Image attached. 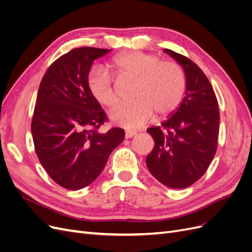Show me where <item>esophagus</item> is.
I'll return each mask as SVG.
<instances>
[{
	"label": "esophagus",
	"mask_w": 252,
	"mask_h": 252,
	"mask_svg": "<svg viewBox=\"0 0 252 252\" xmlns=\"http://www.w3.org/2000/svg\"><path fill=\"white\" fill-rule=\"evenodd\" d=\"M134 135H136V131L127 130V131L125 132V138H126V139H131V138H133Z\"/></svg>",
	"instance_id": "obj_1"
}]
</instances>
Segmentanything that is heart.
Segmentation results:
<instances>
[{
    "label": "heart",
    "mask_w": 252,
    "mask_h": 252,
    "mask_svg": "<svg viewBox=\"0 0 252 252\" xmlns=\"http://www.w3.org/2000/svg\"><path fill=\"white\" fill-rule=\"evenodd\" d=\"M111 70L120 78L136 80L135 102L122 105L111 113L114 124L127 129L140 128L152 120L155 112L165 117L178 109L186 91V74L174 61H159L151 53L138 50L122 52L110 62ZM90 94L108 108L119 103L118 91L110 75L101 69L91 71L87 79Z\"/></svg>",
    "instance_id": "1"
}]
</instances>
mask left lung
I'll use <instances>...</instances> for the list:
<instances>
[{"instance_id": "obj_1", "label": "left lung", "mask_w": 252, "mask_h": 252, "mask_svg": "<svg viewBox=\"0 0 252 252\" xmlns=\"http://www.w3.org/2000/svg\"><path fill=\"white\" fill-rule=\"evenodd\" d=\"M164 51L184 68L186 93L171 118L147 129L155 147L146 164L163 185L182 189L200 180L216 156L220 111L215 91L201 68L180 53Z\"/></svg>"}]
</instances>
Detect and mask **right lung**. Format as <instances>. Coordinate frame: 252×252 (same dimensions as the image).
Wrapping results in <instances>:
<instances>
[{
    "label": "right lung",
    "mask_w": 252,
    "mask_h": 252,
    "mask_svg": "<svg viewBox=\"0 0 252 252\" xmlns=\"http://www.w3.org/2000/svg\"><path fill=\"white\" fill-rule=\"evenodd\" d=\"M109 51L71 49L48 67L37 91L32 120L35 154L49 177L66 189L91 184L125 138L119 127L98 131L108 119L87 85L94 61Z\"/></svg>",
    "instance_id": "right-lung-1"
}]
</instances>
